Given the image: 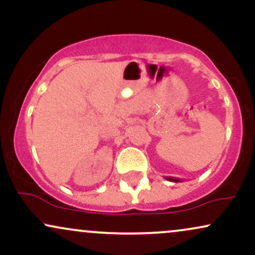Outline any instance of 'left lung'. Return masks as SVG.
Returning <instances> with one entry per match:
<instances>
[{
    "label": "left lung",
    "mask_w": 255,
    "mask_h": 255,
    "mask_svg": "<svg viewBox=\"0 0 255 255\" xmlns=\"http://www.w3.org/2000/svg\"><path fill=\"white\" fill-rule=\"evenodd\" d=\"M165 180L170 181V182H175V183L182 182V180H181V178H178V177H172V176H165Z\"/></svg>",
    "instance_id": "1"
}]
</instances>
